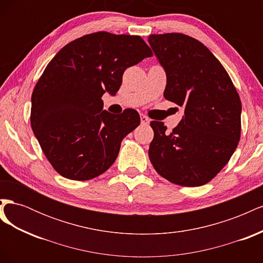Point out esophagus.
Returning a JSON list of instances; mask_svg holds the SVG:
<instances>
[{"mask_svg": "<svg viewBox=\"0 0 263 263\" xmlns=\"http://www.w3.org/2000/svg\"><path fill=\"white\" fill-rule=\"evenodd\" d=\"M140 121H141L142 125H148L149 122H150V119L146 115H140Z\"/></svg>", "mask_w": 263, "mask_h": 263, "instance_id": "34e87169", "label": "esophagus"}]
</instances>
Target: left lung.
I'll return each instance as SVG.
<instances>
[{
	"mask_svg": "<svg viewBox=\"0 0 263 263\" xmlns=\"http://www.w3.org/2000/svg\"><path fill=\"white\" fill-rule=\"evenodd\" d=\"M148 42L166 73L165 100L184 108L168 134L150 123L149 159L156 171L181 186H201L224 168L241 132V102L227 71L208 47L180 33L150 35Z\"/></svg>",
	"mask_w": 263,
	"mask_h": 263,
	"instance_id": "1",
	"label": "left lung"
}]
</instances>
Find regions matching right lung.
I'll return each mask as SVG.
<instances>
[{
	"mask_svg": "<svg viewBox=\"0 0 263 263\" xmlns=\"http://www.w3.org/2000/svg\"><path fill=\"white\" fill-rule=\"evenodd\" d=\"M140 36L98 31L69 43L54 55L31 94L30 125L60 176L85 181L114 163L123 138L140 124L137 110H103L105 92L115 95L124 71L151 57Z\"/></svg>",
	"mask_w": 263,
	"mask_h": 263,
	"instance_id": "right-lung-1",
	"label": "right lung"
}]
</instances>
